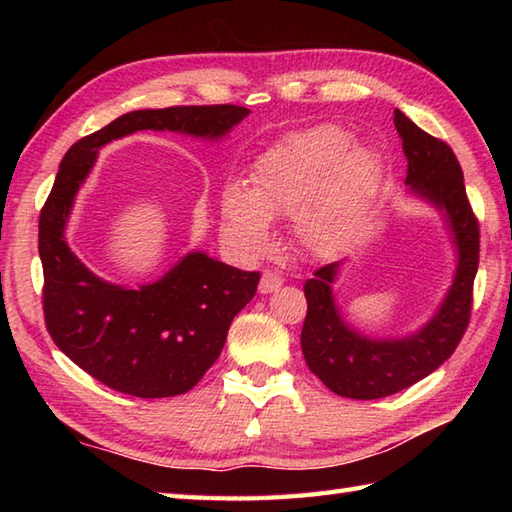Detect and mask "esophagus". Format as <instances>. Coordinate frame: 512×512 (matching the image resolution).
<instances>
[{"mask_svg":"<svg viewBox=\"0 0 512 512\" xmlns=\"http://www.w3.org/2000/svg\"><path fill=\"white\" fill-rule=\"evenodd\" d=\"M281 286H284V279H281L277 273H270V270H266V273L262 275V281H259V292H262V295H268V292H275Z\"/></svg>","mask_w":512,"mask_h":512,"instance_id":"34e87169","label":"esophagus"}]
</instances>
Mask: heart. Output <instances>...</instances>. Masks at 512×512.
<instances>
[{
	"label": "heart",
	"instance_id": "1",
	"mask_svg": "<svg viewBox=\"0 0 512 512\" xmlns=\"http://www.w3.org/2000/svg\"><path fill=\"white\" fill-rule=\"evenodd\" d=\"M343 127L317 125L288 134L257 158L250 189L226 184L220 233L242 259L264 257L273 246V220L295 217V237L312 255H330L361 233L380 165L374 151L352 145Z\"/></svg>",
	"mask_w": 512,
	"mask_h": 512
}]
</instances>
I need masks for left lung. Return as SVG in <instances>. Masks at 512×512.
<instances>
[{
	"label": "left lung",
	"mask_w": 512,
	"mask_h": 512,
	"mask_svg": "<svg viewBox=\"0 0 512 512\" xmlns=\"http://www.w3.org/2000/svg\"><path fill=\"white\" fill-rule=\"evenodd\" d=\"M407 158L409 193L442 213L458 255L453 281L433 317L407 336L374 339L352 328L336 306L332 284L341 262L319 268L306 281L308 314L301 330L303 358L334 394L376 400L411 387L447 361L471 319L473 281L480 262V226L466 200L464 176L453 149L394 112Z\"/></svg>",
	"instance_id": "1"
}]
</instances>
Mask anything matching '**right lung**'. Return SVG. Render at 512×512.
Here are the masks:
<instances>
[{
  "instance_id": "obj_1",
  "label": "right lung",
  "mask_w": 512,
  "mask_h": 512,
  "mask_svg": "<svg viewBox=\"0 0 512 512\" xmlns=\"http://www.w3.org/2000/svg\"><path fill=\"white\" fill-rule=\"evenodd\" d=\"M248 114L239 105L136 110L81 138L61 160L39 217L46 328L70 361L114 391L136 398L187 394L220 356L235 314L255 297L259 273L193 250L151 284H110L65 239L76 193L112 140L140 129L220 140Z\"/></svg>"
}]
</instances>
